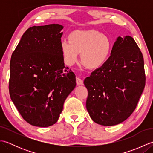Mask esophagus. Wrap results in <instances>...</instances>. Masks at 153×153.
Instances as JSON below:
<instances>
[{
	"instance_id": "1",
	"label": "esophagus",
	"mask_w": 153,
	"mask_h": 153,
	"mask_svg": "<svg viewBox=\"0 0 153 153\" xmlns=\"http://www.w3.org/2000/svg\"><path fill=\"white\" fill-rule=\"evenodd\" d=\"M76 82H77V85H83V81L79 77H77L76 78Z\"/></svg>"
}]
</instances>
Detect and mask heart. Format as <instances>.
Listing matches in <instances>:
<instances>
[{
    "label": "heart",
    "instance_id": "heart-1",
    "mask_svg": "<svg viewBox=\"0 0 153 153\" xmlns=\"http://www.w3.org/2000/svg\"><path fill=\"white\" fill-rule=\"evenodd\" d=\"M69 39L60 45L64 60L68 65L76 63L81 53L83 63L90 69H99L108 61L112 43L107 35L92 30H77L70 34Z\"/></svg>",
    "mask_w": 153,
    "mask_h": 153
}]
</instances>
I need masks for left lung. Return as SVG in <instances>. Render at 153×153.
Returning <instances> with one entry per match:
<instances>
[{
    "label": "left lung",
    "instance_id": "8db88e82",
    "mask_svg": "<svg viewBox=\"0 0 153 153\" xmlns=\"http://www.w3.org/2000/svg\"><path fill=\"white\" fill-rule=\"evenodd\" d=\"M83 83L86 108L95 123L111 126L129 118L145 85L143 56L134 38L117 37L106 63Z\"/></svg>",
    "mask_w": 153,
    "mask_h": 153
}]
</instances>
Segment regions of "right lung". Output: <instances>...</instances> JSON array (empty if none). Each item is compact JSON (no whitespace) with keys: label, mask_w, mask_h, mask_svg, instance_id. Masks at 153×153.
Instances as JSON below:
<instances>
[{"label":"right lung","mask_w":153,"mask_h":153,"mask_svg":"<svg viewBox=\"0 0 153 153\" xmlns=\"http://www.w3.org/2000/svg\"><path fill=\"white\" fill-rule=\"evenodd\" d=\"M63 28L58 24L30 27L12 54L10 96L32 126L54 124L76 86V75L64 66L61 53Z\"/></svg>","instance_id":"right-lung-1"}]
</instances>
